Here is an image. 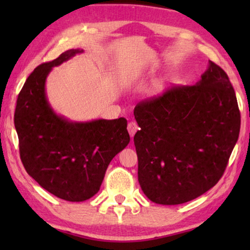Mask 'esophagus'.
Masks as SVG:
<instances>
[{"label":"esophagus","instance_id":"obj_1","mask_svg":"<svg viewBox=\"0 0 250 250\" xmlns=\"http://www.w3.org/2000/svg\"><path fill=\"white\" fill-rule=\"evenodd\" d=\"M138 130H139V126H138L137 124H135V122H133V121L129 122V124H128V131H129L131 138L134 137V134Z\"/></svg>","mask_w":250,"mask_h":250}]
</instances>
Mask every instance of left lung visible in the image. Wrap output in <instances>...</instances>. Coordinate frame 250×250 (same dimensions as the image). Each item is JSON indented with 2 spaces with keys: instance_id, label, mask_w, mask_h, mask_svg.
Wrapping results in <instances>:
<instances>
[{
  "instance_id": "8db88e82",
  "label": "left lung",
  "mask_w": 250,
  "mask_h": 250,
  "mask_svg": "<svg viewBox=\"0 0 250 250\" xmlns=\"http://www.w3.org/2000/svg\"><path fill=\"white\" fill-rule=\"evenodd\" d=\"M133 115L138 180L150 201L183 204L221 179L238 140L240 112L227 74L208 62L194 86L142 101Z\"/></svg>"
}]
</instances>
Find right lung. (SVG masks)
Returning <instances> with one entry per match:
<instances>
[{
  "mask_svg": "<svg viewBox=\"0 0 250 250\" xmlns=\"http://www.w3.org/2000/svg\"><path fill=\"white\" fill-rule=\"evenodd\" d=\"M83 53L69 49L34 69L16 103L14 125L25 170L62 200L86 201L98 193L109 163L129 145L125 118L86 122L57 115L46 95L53 67Z\"/></svg>",
  "mask_w": 250,
  "mask_h": 250,
  "instance_id": "1",
  "label": "right lung"
}]
</instances>
